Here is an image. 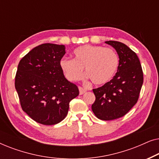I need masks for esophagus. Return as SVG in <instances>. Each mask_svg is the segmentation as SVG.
Segmentation results:
<instances>
[{
    "label": "esophagus",
    "mask_w": 159,
    "mask_h": 159,
    "mask_svg": "<svg viewBox=\"0 0 159 159\" xmlns=\"http://www.w3.org/2000/svg\"><path fill=\"white\" fill-rule=\"evenodd\" d=\"M79 90H80V95H83L84 93H85L86 91H87L86 89L82 88V87H80V88H79Z\"/></svg>",
    "instance_id": "34e87169"
}]
</instances>
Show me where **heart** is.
<instances>
[{
	"label": "heart",
	"mask_w": 159,
	"mask_h": 159,
	"mask_svg": "<svg viewBox=\"0 0 159 159\" xmlns=\"http://www.w3.org/2000/svg\"><path fill=\"white\" fill-rule=\"evenodd\" d=\"M74 59L63 58L60 67L67 80H80L83 69L88 79L95 84H103L114 77L119 67V58L113 49L98 45H85L73 51Z\"/></svg>",
	"instance_id": "b5f03b06"
}]
</instances>
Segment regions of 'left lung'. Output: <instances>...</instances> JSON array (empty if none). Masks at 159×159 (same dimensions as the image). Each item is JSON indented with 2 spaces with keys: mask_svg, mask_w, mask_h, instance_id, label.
Masks as SVG:
<instances>
[{
  "mask_svg": "<svg viewBox=\"0 0 159 159\" xmlns=\"http://www.w3.org/2000/svg\"><path fill=\"white\" fill-rule=\"evenodd\" d=\"M116 50L119 64L116 75L101 88L93 89L92 110L97 118L109 121L125 116L135 105L143 83V73L137 54L118 41H106Z\"/></svg>",
  "mask_w": 159,
  "mask_h": 159,
  "instance_id": "1",
  "label": "left lung"
}]
</instances>
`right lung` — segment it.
Returning <instances> with one entry per match:
<instances>
[{
	"label": "right lung",
	"instance_id": "obj_1",
	"mask_svg": "<svg viewBox=\"0 0 159 159\" xmlns=\"http://www.w3.org/2000/svg\"><path fill=\"white\" fill-rule=\"evenodd\" d=\"M64 45L44 43L19 63L15 88L24 111L37 122L53 125L64 119L69 103L79 95L77 86L64 77L60 61Z\"/></svg>",
	"mask_w": 159,
	"mask_h": 159
}]
</instances>
